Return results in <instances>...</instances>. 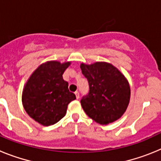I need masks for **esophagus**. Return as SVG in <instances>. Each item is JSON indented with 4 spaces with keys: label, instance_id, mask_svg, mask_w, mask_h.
Here are the masks:
<instances>
[{
    "label": "esophagus",
    "instance_id": "obj_1",
    "mask_svg": "<svg viewBox=\"0 0 161 161\" xmlns=\"http://www.w3.org/2000/svg\"><path fill=\"white\" fill-rule=\"evenodd\" d=\"M75 94H76V99H79V97H80V93H79V92H78V91H76V92H75Z\"/></svg>",
    "mask_w": 161,
    "mask_h": 161
}]
</instances>
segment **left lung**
Instances as JSON below:
<instances>
[{
  "mask_svg": "<svg viewBox=\"0 0 161 161\" xmlns=\"http://www.w3.org/2000/svg\"><path fill=\"white\" fill-rule=\"evenodd\" d=\"M89 91L80 100L86 114L96 123L107 125L123 116L128 106L130 89L118 68L106 62L80 64Z\"/></svg>",
  "mask_w": 161,
  "mask_h": 161,
  "instance_id": "obj_1",
  "label": "left lung"
}]
</instances>
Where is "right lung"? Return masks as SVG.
I'll list each match as a JSON object with an SVG mask.
<instances>
[{
  "mask_svg": "<svg viewBox=\"0 0 161 161\" xmlns=\"http://www.w3.org/2000/svg\"><path fill=\"white\" fill-rule=\"evenodd\" d=\"M70 64L71 62L47 61L33 72L24 87V109L30 117L43 126L58 123L66 114L68 104L76 99L63 79Z\"/></svg>",
  "mask_w": 161,
  "mask_h": 161,
  "instance_id": "obj_1",
  "label": "right lung"
}]
</instances>
